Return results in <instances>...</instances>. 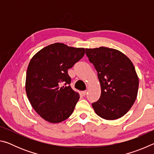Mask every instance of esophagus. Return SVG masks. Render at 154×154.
Returning <instances> with one entry per match:
<instances>
[{
  "label": "esophagus",
  "instance_id": "1",
  "mask_svg": "<svg viewBox=\"0 0 154 154\" xmlns=\"http://www.w3.org/2000/svg\"><path fill=\"white\" fill-rule=\"evenodd\" d=\"M82 94H83V96L86 95V94H87V90H84V91H83V92H82Z\"/></svg>",
  "mask_w": 154,
  "mask_h": 154
}]
</instances>
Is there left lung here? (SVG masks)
<instances>
[{
  "label": "left lung",
  "mask_w": 154,
  "mask_h": 154,
  "mask_svg": "<svg viewBox=\"0 0 154 154\" xmlns=\"http://www.w3.org/2000/svg\"><path fill=\"white\" fill-rule=\"evenodd\" d=\"M98 72L101 94L92 104L96 113L113 120L124 116L133 105L139 89V77L131 60L117 49L100 47L85 49Z\"/></svg>",
  "instance_id": "1"
}]
</instances>
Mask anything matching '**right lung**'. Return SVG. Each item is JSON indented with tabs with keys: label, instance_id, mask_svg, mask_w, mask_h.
Wrapping results in <instances>:
<instances>
[{
	"label": "right lung",
	"instance_id": "obj_1",
	"mask_svg": "<svg viewBox=\"0 0 154 154\" xmlns=\"http://www.w3.org/2000/svg\"><path fill=\"white\" fill-rule=\"evenodd\" d=\"M84 54V48L56 43L41 49L30 60L26 92L33 109L45 120L60 123L73 112L79 94L69 85L68 69Z\"/></svg>",
	"mask_w": 154,
	"mask_h": 154
}]
</instances>
